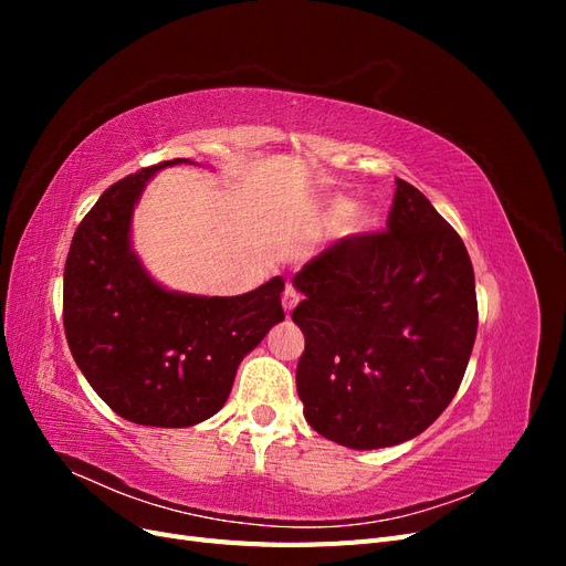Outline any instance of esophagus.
Returning a JSON list of instances; mask_svg holds the SVG:
<instances>
[{
	"label": "esophagus",
	"mask_w": 566,
	"mask_h": 566,
	"mask_svg": "<svg viewBox=\"0 0 566 566\" xmlns=\"http://www.w3.org/2000/svg\"><path fill=\"white\" fill-rule=\"evenodd\" d=\"M297 302H300L297 290L293 285H285V290H283V310L290 314L297 306Z\"/></svg>",
	"instance_id": "esophagus-1"
}]
</instances>
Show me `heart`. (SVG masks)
Listing matches in <instances>:
<instances>
[{"label":"heart","mask_w":566,"mask_h":566,"mask_svg":"<svg viewBox=\"0 0 566 566\" xmlns=\"http://www.w3.org/2000/svg\"><path fill=\"white\" fill-rule=\"evenodd\" d=\"M347 212H349V202L347 200H337V202L331 205V217H335V219L345 217ZM356 221H358V224H366V221H370V214L368 212H358Z\"/></svg>","instance_id":"b5f03b06"}]
</instances>
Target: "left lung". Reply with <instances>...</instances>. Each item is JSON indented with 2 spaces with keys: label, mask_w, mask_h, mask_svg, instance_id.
<instances>
[{
  "label": "left lung",
  "mask_w": 566,
  "mask_h": 566,
  "mask_svg": "<svg viewBox=\"0 0 566 566\" xmlns=\"http://www.w3.org/2000/svg\"><path fill=\"white\" fill-rule=\"evenodd\" d=\"M293 285L304 333L297 394L314 430L347 449L397 447L451 403L476 337L465 243L397 179L387 231L323 250Z\"/></svg>",
  "instance_id": "1"
}]
</instances>
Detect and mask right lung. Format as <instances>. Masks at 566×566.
Here are the masks:
<instances>
[{"label":"right lung","instance_id":"right-lung-1","mask_svg":"<svg viewBox=\"0 0 566 566\" xmlns=\"http://www.w3.org/2000/svg\"><path fill=\"white\" fill-rule=\"evenodd\" d=\"M167 160L106 188L80 221L63 271V328L75 364L119 418L191 427L227 403L235 370L285 318L283 279L235 297L158 285L132 250L134 205Z\"/></svg>","mask_w":566,"mask_h":566}]
</instances>
